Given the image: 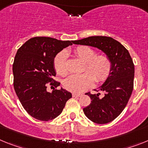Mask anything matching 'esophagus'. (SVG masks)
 Returning a JSON list of instances; mask_svg holds the SVG:
<instances>
[{
	"mask_svg": "<svg viewBox=\"0 0 148 148\" xmlns=\"http://www.w3.org/2000/svg\"><path fill=\"white\" fill-rule=\"evenodd\" d=\"M83 95L82 94H79V93H73L72 94V96L73 97H80L82 96Z\"/></svg>",
	"mask_w": 148,
	"mask_h": 148,
	"instance_id": "1",
	"label": "esophagus"
}]
</instances>
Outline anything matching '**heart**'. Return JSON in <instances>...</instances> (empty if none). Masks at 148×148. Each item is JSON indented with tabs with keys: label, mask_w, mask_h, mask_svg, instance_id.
I'll use <instances>...</instances> for the list:
<instances>
[{
	"label": "heart",
	"mask_w": 148,
	"mask_h": 148,
	"mask_svg": "<svg viewBox=\"0 0 148 148\" xmlns=\"http://www.w3.org/2000/svg\"><path fill=\"white\" fill-rule=\"evenodd\" d=\"M74 54L85 62L81 74H72L64 80L65 89L75 93L83 92L93 85L95 78L97 82L105 81L110 76L112 62L108 56L96 54V51L88 46H78L74 49ZM54 69L56 74L65 76L68 74L67 53L62 51L56 55L54 60Z\"/></svg>",
	"instance_id": "obj_1"
}]
</instances>
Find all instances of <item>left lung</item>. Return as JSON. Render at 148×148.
Listing matches in <instances>:
<instances>
[{"label": "left lung", "instance_id": "8db88e82", "mask_svg": "<svg viewBox=\"0 0 148 148\" xmlns=\"http://www.w3.org/2000/svg\"><path fill=\"white\" fill-rule=\"evenodd\" d=\"M76 45L97 47L110 59L112 69L105 83L99 87L101 93H86L91 103L83 109L86 116L96 124H107L120 115L133 92L134 64L129 52L119 42L111 37L90 36L74 41Z\"/></svg>", "mask_w": 148, "mask_h": 148}]
</instances>
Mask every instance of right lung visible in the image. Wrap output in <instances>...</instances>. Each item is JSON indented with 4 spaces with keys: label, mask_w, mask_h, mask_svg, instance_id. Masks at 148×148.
Here are the masks:
<instances>
[{
    "label": "right lung",
    "mask_w": 148,
    "mask_h": 148,
    "mask_svg": "<svg viewBox=\"0 0 148 148\" xmlns=\"http://www.w3.org/2000/svg\"><path fill=\"white\" fill-rule=\"evenodd\" d=\"M74 41H61L51 37H34L18 50L12 71L13 86L21 103L29 115L43 121L60 115L67 101L72 97L66 90L47 91V85H60L53 79L56 76L54 58Z\"/></svg>",
    "instance_id": "obj_1"
}]
</instances>
